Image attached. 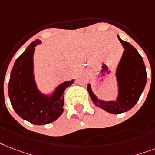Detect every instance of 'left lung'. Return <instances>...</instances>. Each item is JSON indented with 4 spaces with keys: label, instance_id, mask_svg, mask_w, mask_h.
I'll list each match as a JSON object with an SVG mask.
<instances>
[{
    "label": "left lung",
    "instance_id": "obj_1",
    "mask_svg": "<svg viewBox=\"0 0 155 155\" xmlns=\"http://www.w3.org/2000/svg\"><path fill=\"white\" fill-rule=\"evenodd\" d=\"M117 36L124 47V52L116 70L118 87L116 100L99 99L93 93L91 85L88 84L87 86L93 104L112 114H120L131 109L139 101L147 83V71L143 58L131 44Z\"/></svg>",
    "mask_w": 155,
    "mask_h": 155
}]
</instances>
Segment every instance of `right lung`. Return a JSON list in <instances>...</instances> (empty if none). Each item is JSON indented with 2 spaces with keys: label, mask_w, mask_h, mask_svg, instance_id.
<instances>
[{
  "label": "right lung",
  "mask_w": 155,
  "mask_h": 155,
  "mask_svg": "<svg viewBox=\"0 0 155 155\" xmlns=\"http://www.w3.org/2000/svg\"><path fill=\"white\" fill-rule=\"evenodd\" d=\"M41 43L39 39L35 40L16 60L8 82V97L15 112L35 125L54 122L62 114L64 91L74 81H64L50 93L39 90L35 79L33 57L35 47Z\"/></svg>",
  "instance_id": "obj_1"
}]
</instances>
